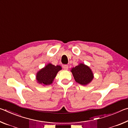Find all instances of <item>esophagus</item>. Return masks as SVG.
Here are the masks:
<instances>
[{"instance_id":"34e87169","label":"esophagus","mask_w":128,"mask_h":128,"mask_svg":"<svg viewBox=\"0 0 128 128\" xmlns=\"http://www.w3.org/2000/svg\"><path fill=\"white\" fill-rule=\"evenodd\" d=\"M63 68L64 69H66V70H68V65H64V66H63Z\"/></svg>"}]
</instances>
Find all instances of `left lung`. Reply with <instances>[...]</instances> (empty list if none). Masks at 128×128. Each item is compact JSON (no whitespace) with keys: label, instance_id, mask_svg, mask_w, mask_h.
I'll return each mask as SVG.
<instances>
[{"label":"left lung","instance_id":"obj_1","mask_svg":"<svg viewBox=\"0 0 128 128\" xmlns=\"http://www.w3.org/2000/svg\"><path fill=\"white\" fill-rule=\"evenodd\" d=\"M71 72L75 81L81 85H87L94 78V74L91 69L82 63L72 68Z\"/></svg>","mask_w":128,"mask_h":128}]
</instances>
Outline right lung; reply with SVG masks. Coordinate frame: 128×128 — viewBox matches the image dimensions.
Segmentation results:
<instances>
[{
    "label": "right lung",
    "mask_w": 128,
    "mask_h": 128,
    "mask_svg": "<svg viewBox=\"0 0 128 128\" xmlns=\"http://www.w3.org/2000/svg\"><path fill=\"white\" fill-rule=\"evenodd\" d=\"M62 69L61 66H55L49 63L38 71L36 75V80L38 83L44 85H50L52 83L58 72Z\"/></svg>",
    "instance_id": "1"
}]
</instances>
